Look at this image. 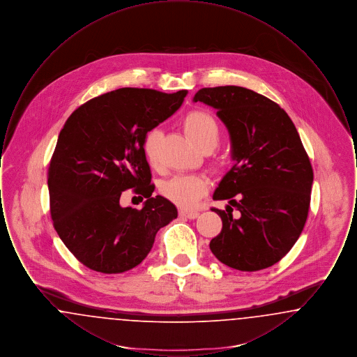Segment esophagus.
<instances>
[{
	"instance_id": "esophagus-1",
	"label": "esophagus",
	"mask_w": 357,
	"mask_h": 357,
	"mask_svg": "<svg viewBox=\"0 0 357 357\" xmlns=\"http://www.w3.org/2000/svg\"><path fill=\"white\" fill-rule=\"evenodd\" d=\"M179 215H181V217H185V218H188V220H195V218L199 215V213H198V211L179 210Z\"/></svg>"
}]
</instances>
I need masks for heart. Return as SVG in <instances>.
I'll list each match as a JSON object with an SVG mask.
<instances>
[{
	"label": "heart",
	"instance_id": "heart-1",
	"mask_svg": "<svg viewBox=\"0 0 357 357\" xmlns=\"http://www.w3.org/2000/svg\"><path fill=\"white\" fill-rule=\"evenodd\" d=\"M183 128L188 137L201 150L214 149L221 137L217 120L208 112L194 111L183 120ZM162 139V131L153 128L147 131L143 139V153L151 166L158 165V150ZM208 190V181L204 175H175L162 186V194L172 204L182 208H192Z\"/></svg>",
	"mask_w": 357,
	"mask_h": 357
}]
</instances>
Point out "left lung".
<instances>
[{
  "instance_id": "8db88e82",
  "label": "left lung",
  "mask_w": 357,
  "mask_h": 357,
  "mask_svg": "<svg viewBox=\"0 0 357 357\" xmlns=\"http://www.w3.org/2000/svg\"><path fill=\"white\" fill-rule=\"evenodd\" d=\"M192 102L217 109L234 162L213 199H229L240 217L232 218L228 204L226 211L213 208L222 230L210 250L233 269H266L293 248L307 218L313 170L300 135L277 102L243 86L202 88Z\"/></svg>"
}]
</instances>
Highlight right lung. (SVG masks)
<instances>
[{"label": "right lung", "instance_id": "obj_1", "mask_svg": "<svg viewBox=\"0 0 357 357\" xmlns=\"http://www.w3.org/2000/svg\"><path fill=\"white\" fill-rule=\"evenodd\" d=\"M186 95V89L119 88L80 105L66 121L48 171L52 221L86 268L105 274L135 268L158 230L178 217L169 199L153 197L143 139L179 109ZM128 188L146 198L142 211L119 204Z\"/></svg>", "mask_w": 357, "mask_h": 357}]
</instances>
